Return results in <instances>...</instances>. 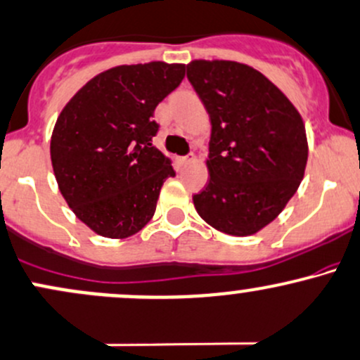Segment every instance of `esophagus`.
Here are the masks:
<instances>
[{
  "mask_svg": "<svg viewBox=\"0 0 360 360\" xmlns=\"http://www.w3.org/2000/svg\"><path fill=\"white\" fill-rule=\"evenodd\" d=\"M195 162V155H188V157H181L179 159V164L181 165H189Z\"/></svg>",
  "mask_w": 360,
  "mask_h": 360,
  "instance_id": "esophagus-1",
  "label": "esophagus"
}]
</instances>
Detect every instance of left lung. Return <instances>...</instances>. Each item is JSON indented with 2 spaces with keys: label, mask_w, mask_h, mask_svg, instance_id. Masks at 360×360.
<instances>
[{
  "label": "left lung",
  "mask_w": 360,
  "mask_h": 360,
  "mask_svg": "<svg viewBox=\"0 0 360 360\" xmlns=\"http://www.w3.org/2000/svg\"><path fill=\"white\" fill-rule=\"evenodd\" d=\"M188 80L212 122L207 188L193 196L208 225L252 236L274 222L301 184L307 138L299 110L251 66L195 59Z\"/></svg>",
  "instance_id": "8db88e82"
}]
</instances>
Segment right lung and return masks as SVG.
<instances>
[{"instance_id":"1","label":"right lung","mask_w":360,"mask_h":360,"mask_svg":"<svg viewBox=\"0 0 360 360\" xmlns=\"http://www.w3.org/2000/svg\"><path fill=\"white\" fill-rule=\"evenodd\" d=\"M179 63L102 71L70 98L51 136L58 188L75 215L102 238L136 234L155 213L171 159L152 145L153 110L184 78Z\"/></svg>"}]
</instances>
